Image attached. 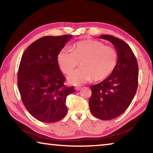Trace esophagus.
Returning a JSON list of instances; mask_svg holds the SVG:
<instances>
[{"instance_id": "34e87169", "label": "esophagus", "mask_w": 153, "mask_h": 153, "mask_svg": "<svg viewBox=\"0 0 153 153\" xmlns=\"http://www.w3.org/2000/svg\"><path fill=\"white\" fill-rule=\"evenodd\" d=\"M81 86H76L75 87V90H77V91H78V90H79L80 89H81Z\"/></svg>"}]
</instances>
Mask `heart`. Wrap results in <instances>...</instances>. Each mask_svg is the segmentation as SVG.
Instances as JSON below:
<instances>
[{"label": "heart", "mask_w": 153, "mask_h": 153, "mask_svg": "<svg viewBox=\"0 0 153 153\" xmlns=\"http://www.w3.org/2000/svg\"><path fill=\"white\" fill-rule=\"evenodd\" d=\"M70 51H61L57 61L65 74H70L79 62L81 67L68 77L69 82L74 85L84 84L92 79H104L112 73L117 63V54L115 49L98 40L79 41L71 46Z\"/></svg>", "instance_id": "heart-1"}]
</instances>
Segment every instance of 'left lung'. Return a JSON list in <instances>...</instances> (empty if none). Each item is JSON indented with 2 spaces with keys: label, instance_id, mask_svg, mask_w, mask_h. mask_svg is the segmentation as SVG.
<instances>
[{
  "label": "left lung",
  "instance_id": "obj_1",
  "mask_svg": "<svg viewBox=\"0 0 153 153\" xmlns=\"http://www.w3.org/2000/svg\"><path fill=\"white\" fill-rule=\"evenodd\" d=\"M100 38L115 46L117 63L107 79L90 86L89 107L96 117L111 120L125 112L132 101L138 84V65L133 51L123 40L109 35H102Z\"/></svg>",
  "mask_w": 153,
  "mask_h": 153
}]
</instances>
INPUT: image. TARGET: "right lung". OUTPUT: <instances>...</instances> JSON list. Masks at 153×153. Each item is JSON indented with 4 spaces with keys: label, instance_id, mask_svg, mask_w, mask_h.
I'll use <instances>...</instances> for the list:
<instances>
[{
    "label": "right lung",
    "instance_id": "right-lung-1",
    "mask_svg": "<svg viewBox=\"0 0 153 153\" xmlns=\"http://www.w3.org/2000/svg\"><path fill=\"white\" fill-rule=\"evenodd\" d=\"M71 38L72 35L44 36L31 44L22 55L18 89L25 107L38 121L54 123L67 113L66 98L74 88L65 85L57 56Z\"/></svg>",
    "mask_w": 153,
    "mask_h": 153
}]
</instances>
